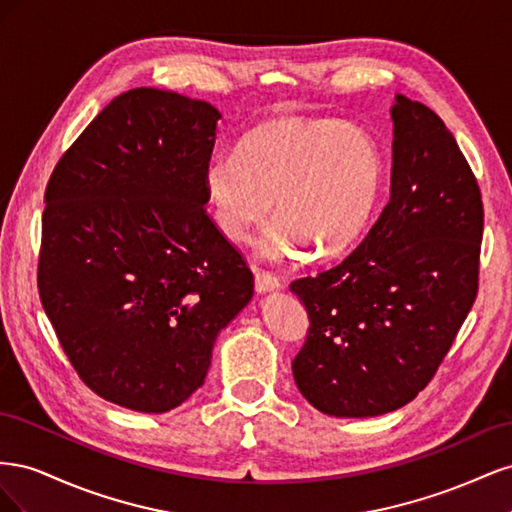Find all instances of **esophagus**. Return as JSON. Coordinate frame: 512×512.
<instances>
[{"label":"esophagus","instance_id":"obj_1","mask_svg":"<svg viewBox=\"0 0 512 512\" xmlns=\"http://www.w3.org/2000/svg\"><path fill=\"white\" fill-rule=\"evenodd\" d=\"M254 284H256V292H260V294H267V292H273V290H280L282 288V282L277 280L275 275L267 273V271H256Z\"/></svg>","mask_w":512,"mask_h":512}]
</instances>
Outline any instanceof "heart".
<instances>
[{
  "mask_svg": "<svg viewBox=\"0 0 512 512\" xmlns=\"http://www.w3.org/2000/svg\"><path fill=\"white\" fill-rule=\"evenodd\" d=\"M384 158L367 130L339 119H290L250 134L239 153L215 151L203 190L215 224L243 241L275 209L260 241L271 260L307 247L333 258L361 235L378 203Z\"/></svg>",
  "mask_w": 512,
  "mask_h": 512,
  "instance_id": "1",
  "label": "heart"
}]
</instances>
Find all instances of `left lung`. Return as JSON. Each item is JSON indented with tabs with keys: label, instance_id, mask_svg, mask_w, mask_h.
Segmentation results:
<instances>
[{
	"label": "left lung",
	"instance_id": "1",
	"mask_svg": "<svg viewBox=\"0 0 512 512\" xmlns=\"http://www.w3.org/2000/svg\"><path fill=\"white\" fill-rule=\"evenodd\" d=\"M391 200L337 267L290 284L309 316L292 376L337 418L393 412L436 374L478 290L483 200L444 121L397 94Z\"/></svg>",
	"mask_w": 512,
	"mask_h": 512
}]
</instances>
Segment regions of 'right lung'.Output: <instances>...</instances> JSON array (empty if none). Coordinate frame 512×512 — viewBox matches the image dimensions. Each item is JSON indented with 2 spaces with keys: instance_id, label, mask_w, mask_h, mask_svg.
<instances>
[{
  "instance_id": "1",
  "label": "right lung",
  "mask_w": 512,
  "mask_h": 512,
  "mask_svg": "<svg viewBox=\"0 0 512 512\" xmlns=\"http://www.w3.org/2000/svg\"><path fill=\"white\" fill-rule=\"evenodd\" d=\"M222 113L175 91L117 96L55 166L38 288L72 367L117 406L162 414L205 382L254 275L205 213Z\"/></svg>"
}]
</instances>
